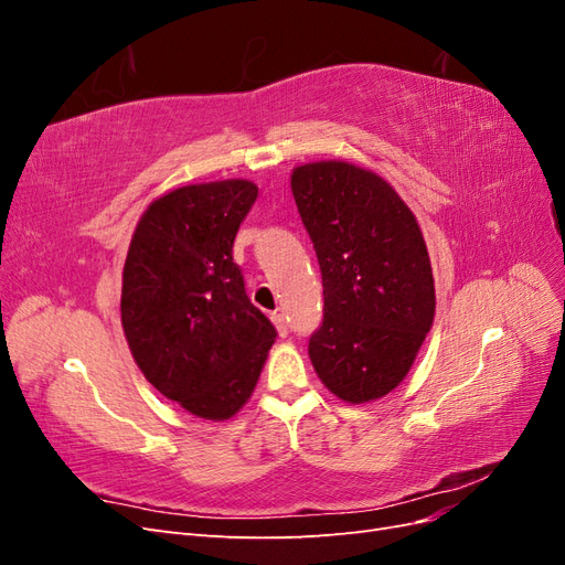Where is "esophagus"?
<instances>
[{
	"label": "esophagus",
	"instance_id": "esophagus-1",
	"mask_svg": "<svg viewBox=\"0 0 565 565\" xmlns=\"http://www.w3.org/2000/svg\"><path fill=\"white\" fill-rule=\"evenodd\" d=\"M270 320H273V324H276V330H278V334H280V337H285V334L289 332V324H287L285 313H280V311L270 313Z\"/></svg>",
	"mask_w": 565,
	"mask_h": 565
}]
</instances>
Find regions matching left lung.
<instances>
[{"mask_svg":"<svg viewBox=\"0 0 565 565\" xmlns=\"http://www.w3.org/2000/svg\"><path fill=\"white\" fill-rule=\"evenodd\" d=\"M289 183L322 276L311 363L337 398L377 401L405 380L434 324L422 228L393 185L358 164L309 162Z\"/></svg>","mask_w":565,"mask_h":565,"instance_id":"left-lung-1","label":"left lung"}]
</instances>
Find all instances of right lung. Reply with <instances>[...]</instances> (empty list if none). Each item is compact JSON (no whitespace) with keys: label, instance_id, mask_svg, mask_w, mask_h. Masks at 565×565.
Instances as JSON below:
<instances>
[{"label":"right lung","instance_id":"add662e5","mask_svg":"<svg viewBox=\"0 0 565 565\" xmlns=\"http://www.w3.org/2000/svg\"><path fill=\"white\" fill-rule=\"evenodd\" d=\"M256 195V183L226 179L152 200L122 270L119 311L136 365L164 398L212 422L249 401L276 341L233 262Z\"/></svg>","mask_w":565,"mask_h":565}]
</instances>
